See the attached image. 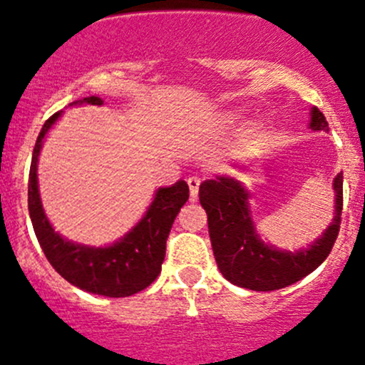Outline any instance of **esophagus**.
Segmentation results:
<instances>
[{"label":"esophagus","mask_w":365,"mask_h":365,"mask_svg":"<svg viewBox=\"0 0 365 365\" xmlns=\"http://www.w3.org/2000/svg\"><path fill=\"white\" fill-rule=\"evenodd\" d=\"M187 183H189V190H190V199L195 201L199 194V185H201V178L199 176H189L187 178Z\"/></svg>","instance_id":"1"}]
</instances>
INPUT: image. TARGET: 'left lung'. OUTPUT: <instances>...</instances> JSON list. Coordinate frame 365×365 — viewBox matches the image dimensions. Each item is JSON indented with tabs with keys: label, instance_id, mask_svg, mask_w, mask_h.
<instances>
[{
	"label": "left lung",
	"instance_id": "1",
	"mask_svg": "<svg viewBox=\"0 0 365 365\" xmlns=\"http://www.w3.org/2000/svg\"><path fill=\"white\" fill-rule=\"evenodd\" d=\"M318 108L312 110L309 128L327 129ZM336 217L320 240L301 252H279L264 245L253 229L248 192L232 178L206 180L199 187V201L208 213L210 240L217 266L225 279L243 289L269 292L299 282L313 273L331 253L339 234L343 210V173L334 178Z\"/></svg>",
	"mask_w": 365,
	"mask_h": 365
}]
</instances>
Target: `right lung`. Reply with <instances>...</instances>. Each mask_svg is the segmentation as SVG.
<instances>
[{
    "instance_id": "right-lung-1",
    "label": "right lung",
    "mask_w": 365,
    "mask_h": 365,
    "mask_svg": "<svg viewBox=\"0 0 365 365\" xmlns=\"http://www.w3.org/2000/svg\"><path fill=\"white\" fill-rule=\"evenodd\" d=\"M82 103L103 105V99L89 96L80 101H73L71 105ZM59 115V112L53 113L43 124L31 160L28 206L38 243L53 269L71 285L86 292L106 297H128L140 292L147 289L160 273L166 255V240L180 208L189 199V185L180 180L173 187L157 190L150 208L140 224L112 247L89 248L66 241L53 231L51 222L45 217L36 178L41 143Z\"/></svg>"
}]
</instances>
